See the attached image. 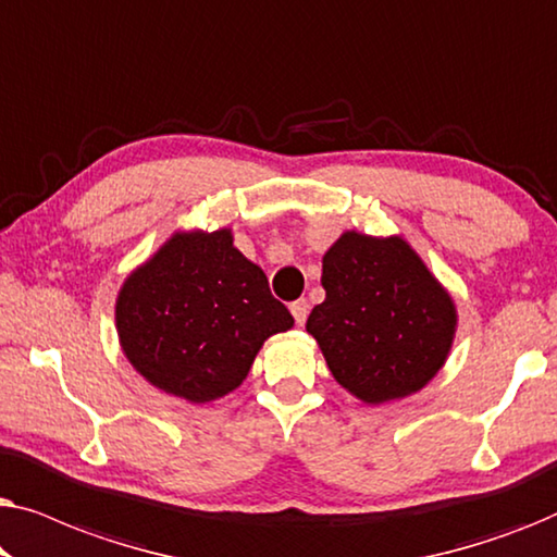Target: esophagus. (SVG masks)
I'll use <instances>...</instances> for the list:
<instances>
[{"label": "esophagus", "mask_w": 557, "mask_h": 557, "mask_svg": "<svg viewBox=\"0 0 557 557\" xmlns=\"http://www.w3.org/2000/svg\"><path fill=\"white\" fill-rule=\"evenodd\" d=\"M292 314H294V319H296V324H304L307 322V317H309V301L307 299H299V301H294L292 304Z\"/></svg>", "instance_id": "esophagus-1"}]
</instances>
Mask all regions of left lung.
Returning a JSON list of instances; mask_svg holds the SVG:
<instances>
[{
  "label": "left lung",
  "instance_id": "obj_1",
  "mask_svg": "<svg viewBox=\"0 0 557 557\" xmlns=\"http://www.w3.org/2000/svg\"><path fill=\"white\" fill-rule=\"evenodd\" d=\"M322 286L307 332L355 398L370 406L406 398L444 368L454 299L400 235L342 233L322 258Z\"/></svg>",
  "mask_w": 557,
  "mask_h": 557
}]
</instances>
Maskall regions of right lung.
Instances as JSON below:
<instances>
[{
	"label": "right lung",
	"instance_id": "right-lung-1",
	"mask_svg": "<svg viewBox=\"0 0 557 557\" xmlns=\"http://www.w3.org/2000/svg\"><path fill=\"white\" fill-rule=\"evenodd\" d=\"M294 317L227 227L174 233L132 271L116 299V332L134 370L189 403L233 393L271 334Z\"/></svg>",
	"mask_w": 557,
	"mask_h": 557
}]
</instances>
